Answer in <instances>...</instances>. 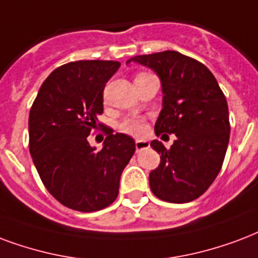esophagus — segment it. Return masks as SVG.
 Instances as JSON below:
<instances>
[{
    "mask_svg": "<svg viewBox=\"0 0 258 258\" xmlns=\"http://www.w3.org/2000/svg\"><path fill=\"white\" fill-rule=\"evenodd\" d=\"M149 146H150V143L147 142V141H135V147H137V151L143 150V149H147Z\"/></svg>",
    "mask_w": 258,
    "mask_h": 258,
    "instance_id": "obj_1",
    "label": "esophagus"
}]
</instances>
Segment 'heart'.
Listing matches in <instances>:
<instances>
[{
  "mask_svg": "<svg viewBox=\"0 0 258 258\" xmlns=\"http://www.w3.org/2000/svg\"><path fill=\"white\" fill-rule=\"evenodd\" d=\"M145 76V74H139L138 77ZM120 130L123 133L130 134V135H135V137H139L142 135L143 131H145V124L141 119H127L121 123Z\"/></svg>",
  "mask_w": 258,
  "mask_h": 258,
  "instance_id": "heart-1",
  "label": "heart"
}]
</instances>
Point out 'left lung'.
Here are the masks:
<instances>
[{
	"mask_svg": "<svg viewBox=\"0 0 258 258\" xmlns=\"http://www.w3.org/2000/svg\"><path fill=\"white\" fill-rule=\"evenodd\" d=\"M150 68L162 85V111L155 134H174L170 149L158 141L161 154L149 176L150 188L168 203H188L208 189L221 172L230 138L227 101L215 77L203 63L177 51L138 55L127 62Z\"/></svg>",
	"mask_w": 258,
	"mask_h": 258,
	"instance_id": "1",
	"label": "left lung"
}]
</instances>
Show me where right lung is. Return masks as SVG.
<instances>
[{
    "label": "right lung",
    "instance_id": "1",
    "mask_svg": "<svg viewBox=\"0 0 258 258\" xmlns=\"http://www.w3.org/2000/svg\"><path fill=\"white\" fill-rule=\"evenodd\" d=\"M119 68L116 60H77L55 69L29 111V153L37 173L55 199L76 211L113 203L135 153L133 138L108 128L101 150L88 142L93 130L104 128L97 119L103 92Z\"/></svg>",
    "mask_w": 258,
    "mask_h": 258
}]
</instances>
